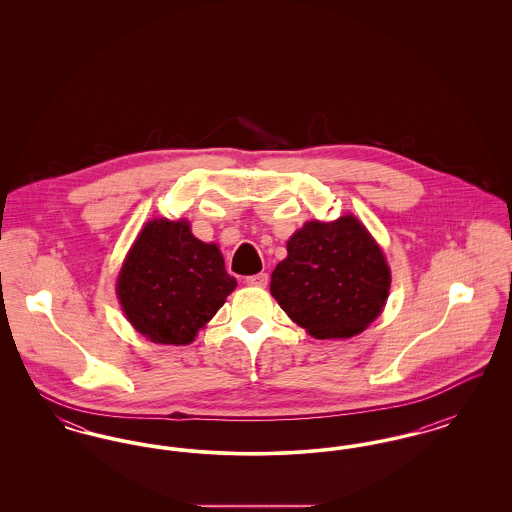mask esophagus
<instances>
[{
	"instance_id": "1",
	"label": "esophagus",
	"mask_w": 512,
	"mask_h": 512,
	"mask_svg": "<svg viewBox=\"0 0 512 512\" xmlns=\"http://www.w3.org/2000/svg\"><path fill=\"white\" fill-rule=\"evenodd\" d=\"M245 284L253 286V288H267L268 274L267 272H261V274H255V276H247Z\"/></svg>"
}]
</instances>
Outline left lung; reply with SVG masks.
Instances as JSON below:
<instances>
[{"mask_svg":"<svg viewBox=\"0 0 512 512\" xmlns=\"http://www.w3.org/2000/svg\"><path fill=\"white\" fill-rule=\"evenodd\" d=\"M391 272L363 222L345 215L305 222L288 240V257L270 280V293L295 324L318 340L357 336L378 317Z\"/></svg>","mask_w":512,"mask_h":512,"instance_id":"obj_1","label":"left lung"}]
</instances>
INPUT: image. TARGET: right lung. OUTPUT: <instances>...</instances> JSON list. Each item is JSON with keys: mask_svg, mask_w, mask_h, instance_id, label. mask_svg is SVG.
<instances>
[{"mask_svg": "<svg viewBox=\"0 0 512 512\" xmlns=\"http://www.w3.org/2000/svg\"><path fill=\"white\" fill-rule=\"evenodd\" d=\"M234 288L219 247L197 240L188 220H149L117 278L128 322L165 345L194 341Z\"/></svg>", "mask_w": 512, "mask_h": 512, "instance_id": "1", "label": "right lung"}]
</instances>
